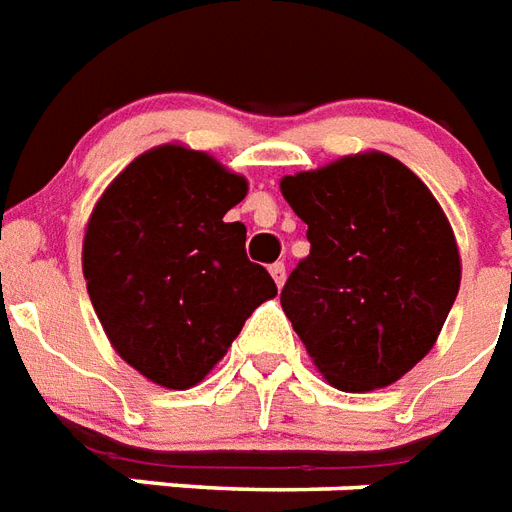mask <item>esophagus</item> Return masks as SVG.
Listing matches in <instances>:
<instances>
[{
  "label": "esophagus",
  "mask_w": 512,
  "mask_h": 512,
  "mask_svg": "<svg viewBox=\"0 0 512 512\" xmlns=\"http://www.w3.org/2000/svg\"><path fill=\"white\" fill-rule=\"evenodd\" d=\"M268 271H271V276H273V282H276V287H282L284 279H287V268H284V263H273L271 268H268Z\"/></svg>",
  "instance_id": "obj_1"
}]
</instances>
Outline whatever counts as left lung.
<instances>
[{
  "mask_svg": "<svg viewBox=\"0 0 512 512\" xmlns=\"http://www.w3.org/2000/svg\"><path fill=\"white\" fill-rule=\"evenodd\" d=\"M311 252L282 308L322 376L343 392L395 384L432 349L462 265L427 185L384 152L282 179Z\"/></svg>",
  "mask_w": 512,
  "mask_h": 512,
  "instance_id": "obj_1",
  "label": "left lung"
}]
</instances>
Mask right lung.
I'll list each match as a JSON object with an SVG mask.
<instances>
[{"mask_svg":"<svg viewBox=\"0 0 512 512\" xmlns=\"http://www.w3.org/2000/svg\"><path fill=\"white\" fill-rule=\"evenodd\" d=\"M247 179L206 152L163 144L104 190L85 228L83 273L104 333L123 360L169 389L195 386L263 300L271 273L225 212Z\"/></svg>","mask_w":512,"mask_h":512,"instance_id":"add662e5","label":"right lung"}]
</instances>
